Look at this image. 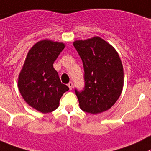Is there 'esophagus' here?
<instances>
[{"mask_svg":"<svg viewBox=\"0 0 151 151\" xmlns=\"http://www.w3.org/2000/svg\"><path fill=\"white\" fill-rule=\"evenodd\" d=\"M67 86H68V87H69L70 90H72V89H73V83H72V82H70L68 84H67Z\"/></svg>","mask_w":151,"mask_h":151,"instance_id":"esophagus-1","label":"esophagus"}]
</instances>
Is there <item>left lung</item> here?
I'll return each mask as SVG.
<instances>
[{
	"instance_id": "1",
	"label": "left lung",
	"mask_w": 151,
	"mask_h": 151,
	"mask_svg": "<svg viewBox=\"0 0 151 151\" xmlns=\"http://www.w3.org/2000/svg\"><path fill=\"white\" fill-rule=\"evenodd\" d=\"M83 62L84 87L75 90L80 108L97 114L109 110L119 98L124 85V71L119 55L99 37L73 42Z\"/></svg>"
}]
</instances>
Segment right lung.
I'll return each instance as SVG.
<instances>
[{"label": "right lung", "mask_w": 151, "mask_h": 151, "mask_svg": "<svg viewBox=\"0 0 151 151\" xmlns=\"http://www.w3.org/2000/svg\"><path fill=\"white\" fill-rule=\"evenodd\" d=\"M64 44L45 39L30 49L18 76V86L24 101L43 113L52 112L69 87L61 82L53 63Z\"/></svg>", "instance_id": "right-lung-1"}]
</instances>
